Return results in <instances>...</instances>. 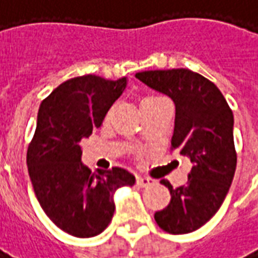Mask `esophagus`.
Wrapping results in <instances>:
<instances>
[{
    "label": "esophagus",
    "instance_id": "esophagus-1",
    "mask_svg": "<svg viewBox=\"0 0 258 258\" xmlns=\"http://www.w3.org/2000/svg\"><path fill=\"white\" fill-rule=\"evenodd\" d=\"M137 184L140 185L141 188H146V186H151L155 184V179L148 178V177H138L137 178Z\"/></svg>",
    "mask_w": 258,
    "mask_h": 258
}]
</instances>
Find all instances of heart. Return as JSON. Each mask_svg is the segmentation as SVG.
Wrapping results in <instances>:
<instances>
[{"label":"heart","instance_id":"obj_1","mask_svg":"<svg viewBox=\"0 0 258 258\" xmlns=\"http://www.w3.org/2000/svg\"><path fill=\"white\" fill-rule=\"evenodd\" d=\"M159 99H162V96L159 95H148L145 96L142 102H141V106H144V105H148V103H151V102H155V101H159Z\"/></svg>","mask_w":258,"mask_h":258}]
</instances>
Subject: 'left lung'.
<instances>
[{
	"label": "left lung",
	"mask_w": 258,
	"mask_h": 258,
	"mask_svg": "<svg viewBox=\"0 0 258 258\" xmlns=\"http://www.w3.org/2000/svg\"><path fill=\"white\" fill-rule=\"evenodd\" d=\"M135 77L173 99L171 151L188 156L194 164L182 186L160 181L171 200L155 213V220L168 233L194 232L218 211L232 184L236 168L232 110L214 83L188 69L148 70Z\"/></svg>",
	"instance_id": "1"
}]
</instances>
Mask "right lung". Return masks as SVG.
Returning a JSON list of instances; mask_svg holds the SVG:
<instances>
[{"label": "right lung", "mask_w": 258, "mask_h": 258, "mask_svg": "<svg viewBox=\"0 0 258 258\" xmlns=\"http://www.w3.org/2000/svg\"><path fill=\"white\" fill-rule=\"evenodd\" d=\"M125 77L105 80L87 74L64 81L42 101L36 133L27 148V167L42 210L64 232L92 238L114 213L113 194L135 177L125 168L91 171L83 166L80 141L101 127Z\"/></svg>", "instance_id": "1"}]
</instances>
